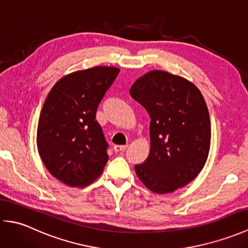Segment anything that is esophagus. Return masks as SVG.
Here are the masks:
<instances>
[{
  "label": "esophagus",
  "instance_id": "obj_1",
  "mask_svg": "<svg viewBox=\"0 0 248 248\" xmlns=\"http://www.w3.org/2000/svg\"><path fill=\"white\" fill-rule=\"evenodd\" d=\"M128 148V145H115L114 146V150L115 152H119V151H124Z\"/></svg>",
  "mask_w": 248,
  "mask_h": 248
}]
</instances>
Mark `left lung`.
<instances>
[{
	"mask_svg": "<svg viewBox=\"0 0 248 248\" xmlns=\"http://www.w3.org/2000/svg\"><path fill=\"white\" fill-rule=\"evenodd\" d=\"M130 94L150 116V154L135 165L140 180L157 194L172 193L202 171L211 125L199 89L182 77L155 70L140 77Z\"/></svg>",
	"mask_w": 248,
	"mask_h": 248,
	"instance_id": "left-lung-1",
	"label": "left lung"
}]
</instances>
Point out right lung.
<instances>
[{
  "instance_id": "obj_1",
  "label": "right lung",
  "mask_w": 248,
  "mask_h": 248,
  "mask_svg": "<svg viewBox=\"0 0 248 248\" xmlns=\"http://www.w3.org/2000/svg\"><path fill=\"white\" fill-rule=\"evenodd\" d=\"M119 71L98 66L72 72L62 78L46 99L37 148L46 170L67 186H88L107 164L108 144L96 112Z\"/></svg>"
}]
</instances>
